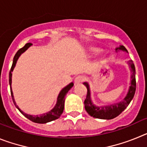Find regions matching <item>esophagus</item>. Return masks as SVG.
<instances>
[{
    "label": "esophagus",
    "instance_id": "esophagus-1",
    "mask_svg": "<svg viewBox=\"0 0 147 147\" xmlns=\"http://www.w3.org/2000/svg\"><path fill=\"white\" fill-rule=\"evenodd\" d=\"M85 80V76L80 75V76H77L74 80L75 84H80V83L82 82L83 81Z\"/></svg>",
    "mask_w": 147,
    "mask_h": 147
}]
</instances>
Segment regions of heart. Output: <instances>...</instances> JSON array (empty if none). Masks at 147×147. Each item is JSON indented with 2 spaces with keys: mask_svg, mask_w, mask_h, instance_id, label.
I'll use <instances>...</instances> for the list:
<instances>
[{
  "mask_svg": "<svg viewBox=\"0 0 147 147\" xmlns=\"http://www.w3.org/2000/svg\"><path fill=\"white\" fill-rule=\"evenodd\" d=\"M92 51H93L94 54H97V53L100 52V49H96V48H94V49H92Z\"/></svg>",
  "mask_w": 147,
  "mask_h": 147,
  "instance_id": "obj_1",
  "label": "heart"
}]
</instances>
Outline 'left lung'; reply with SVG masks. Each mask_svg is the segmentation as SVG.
I'll return each instance as SVG.
<instances>
[{
    "instance_id": "left-lung-1",
    "label": "left lung",
    "mask_w": 147,
    "mask_h": 147,
    "mask_svg": "<svg viewBox=\"0 0 147 147\" xmlns=\"http://www.w3.org/2000/svg\"><path fill=\"white\" fill-rule=\"evenodd\" d=\"M127 51L126 48L124 45H120L119 48H116L115 51ZM128 64L129 65L131 68V83L129 86V90L127 92V96L125 98L122 100L121 102H118V103L113 104V105H107V106H103V107H97L92 102L91 98H90V87L88 82H84L83 84L86 86L88 89V93H87V96L85 100V108L86 110L87 113L89 114L90 116L93 118L100 119H113L114 118L117 117L118 115H120L128 105H129L130 102L134 97L135 93L136 90V68H135L134 63L132 60H129L128 62Z\"/></svg>"
}]
</instances>
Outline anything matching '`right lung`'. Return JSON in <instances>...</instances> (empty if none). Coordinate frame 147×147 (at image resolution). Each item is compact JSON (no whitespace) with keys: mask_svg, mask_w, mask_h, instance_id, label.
<instances>
[{"mask_svg":"<svg viewBox=\"0 0 147 147\" xmlns=\"http://www.w3.org/2000/svg\"><path fill=\"white\" fill-rule=\"evenodd\" d=\"M32 44L28 42V43L26 44L24 46H23L22 49H19L18 51V52L16 53V54L14 57V59H13V62H12V65H11V69H10L9 72V82L10 85V90H11V98H12V101L15 104V107L19 110L20 113L23 114L25 117H26L27 119H29L30 121L34 122V123H38V124H45V123H48V122L56 120V119H59L60 117V115H62V113H63V110H64V103H65V96L67 94V93L69 91V90L74 86V83L71 82L70 83L69 85H67V86L65 87L63 89L60 91V93H59V96L57 97V104L54 106V108L52 110H51L49 112L46 113L41 114L40 115H28V114L25 113L24 112H23L21 110H20L18 106L17 105L16 102L15 101V98H14V96H13V92L11 90V72L13 71L14 68L15 67V65H16V62L18 61V58L23 54L24 51L27 50L28 48L32 45Z\"/></svg>","mask_w":147,"mask_h":147,"instance_id":"1","label":"right lung"}]
</instances>
